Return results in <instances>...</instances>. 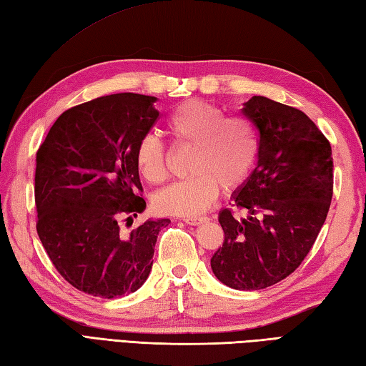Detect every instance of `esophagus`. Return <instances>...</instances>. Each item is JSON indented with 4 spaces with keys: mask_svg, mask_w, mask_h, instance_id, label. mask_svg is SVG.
<instances>
[{
    "mask_svg": "<svg viewBox=\"0 0 366 366\" xmlns=\"http://www.w3.org/2000/svg\"><path fill=\"white\" fill-rule=\"evenodd\" d=\"M207 218L206 217H190V218H184V223L189 226H199L202 223H206Z\"/></svg>",
    "mask_w": 366,
    "mask_h": 366,
    "instance_id": "esophagus-1",
    "label": "esophagus"
}]
</instances>
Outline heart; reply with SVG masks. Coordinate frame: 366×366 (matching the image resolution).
Masks as SVG:
<instances>
[{"instance_id":"b5f03b06","label":"heart","mask_w":366,"mask_h":366,"mask_svg":"<svg viewBox=\"0 0 366 366\" xmlns=\"http://www.w3.org/2000/svg\"><path fill=\"white\" fill-rule=\"evenodd\" d=\"M167 129L179 147L193 148L190 174L154 194L160 214L194 217L215 202L219 187L231 193L248 179L259 156L256 127L244 117H227L218 106L192 99L167 118ZM135 165L151 184L168 177V152L154 134H147L135 148Z\"/></svg>"}]
</instances>
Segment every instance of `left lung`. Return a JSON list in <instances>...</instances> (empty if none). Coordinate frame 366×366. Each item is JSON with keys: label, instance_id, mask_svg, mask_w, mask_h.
I'll list each match as a JSON object with an SVG mask.
<instances>
[{"label": "left lung", "instance_id": "obj_1", "mask_svg": "<svg viewBox=\"0 0 366 366\" xmlns=\"http://www.w3.org/2000/svg\"><path fill=\"white\" fill-rule=\"evenodd\" d=\"M242 114L259 131L257 167L232 194L246 210L223 209V246L210 259L219 282L260 290L301 265L326 222L334 192L329 140L300 109L252 97Z\"/></svg>", "mask_w": 366, "mask_h": 366}]
</instances>
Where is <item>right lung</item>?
<instances>
[{
	"instance_id": "1",
	"label": "right lung",
	"mask_w": 366,
	"mask_h": 366,
	"mask_svg": "<svg viewBox=\"0 0 366 366\" xmlns=\"http://www.w3.org/2000/svg\"><path fill=\"white\" fill-rule=\"evenodd\" d=\"M156 97L115 93L57 118L36 159L37 234L68 284L118 298L144 284L168 218L127 231L147 202L135 148L159 118Z\"/></svg>"
}]
</instances>
